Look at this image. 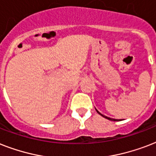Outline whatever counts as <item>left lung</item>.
Returning a JSON list of instances; mask_svg holds the SVG:
<instances>
[{
  "label": "left lung",
  "mask_w": 156,
  "mask_h": 156,
  "mask_svg": "<svg viewBox=\"0 0 156 156\" xmlns=\"http://www.w3.org/2000/svg\"><path fill=\"white\" fill-rule=\"evenodd\" d=\"M96 112H97L98 113L100 114V115H101V116H104V117H105V118H106V119H108V120H110V121H119V120H116V119H112V118H110V117H108V116H104V115H102V114L100 113V112L98 111V110H96Z\"/></svg>",
  "instance_id": "left-lung-1"
}]
</instances>
